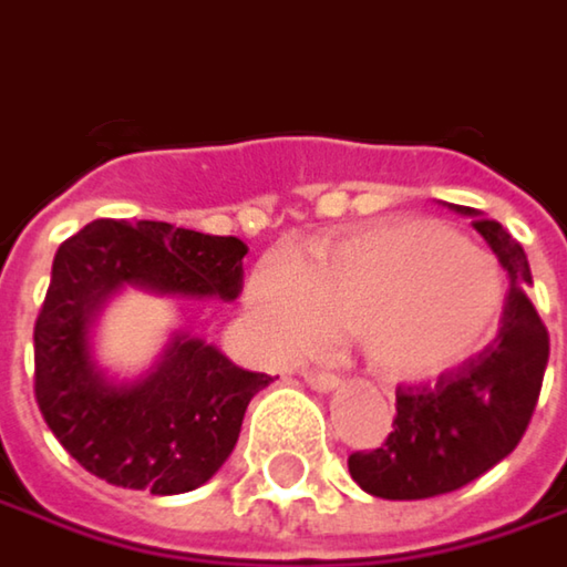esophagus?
Returning a JSON list of instances; mask_svg holds the SVG:
<instances>
[{
  "label": "esophagus",
  "mask_w": 567,
  "mask_h": 567,
  "mask_svg": "<svg viewBox=\"0 0 567 567\" xmlns=\"http://www.w3.org/2000/svg\"><path fill=\"white\" fill-rule=\"evenodd\" d=\"M305 383L318 392H331V389L340 386V377L337 373H328V370H305Z\"/></svg>",
  "instance_id": "obj_1"
}]
</instances>
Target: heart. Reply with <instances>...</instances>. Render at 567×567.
Segmentation results:
<instances>
[{"label":"heart","mask_w":567,"mask_h":567,"mask_svg":"<svg viewBox=\"0 0 567 567\" xmlns=\"http://www.w3.org/2000/svg\"><path fill=\"white\" fill-rule=\"evenodd\" d=\"M246 308L269 350L298 357L357 334L389 383H425L477 357L506 308L496 259L437 220L399 217L256 266Z\"/></svg>","instance_id":"b5f03b06"}]
</instances>
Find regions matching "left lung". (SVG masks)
Returning <instances> with one entry per match:
<instances>
[{
    "label": "left lung",
    "instance_id": "obj_1",
    "mask_svg": "<svg viewBox=\"0 0 567 567\" xmlns=\"http://www.w3.org/2000/svg\"><path fill=\"white\" fill-rule=\"evenodd\" d=\"M471 217L509 276L503 328L487 350L425 386H399L392 432L377 451L350 454V477L370 496L429 499L467 487L499 464L526 435L548 363V331L526 288L533 285L523 246L474 207Z\"/></svg>",
    "mask_w": 567,
    "mask_h": 567
}]
</instances>
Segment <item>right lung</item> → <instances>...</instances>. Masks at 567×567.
Masks as SVG:
<instances>
[{
    "mask_svg": "<svg viewBox=\"0 0 567 567\" xmlns=\"http://www.w3.org/2000/svg\"><path fill=\"white\" fill-rule=\"evenodd\" d=\"M246 243L158 220H93L61 243L34 321V399L64 451L113 487L175 496L207 484L236 447L249 399L272 383L224 350L175 334L138 380H113L93 324L126 285L233 301Z\"/></svg>",
    "mask_w": 567,
    "mask_h": 567,
    "instance_id": "right-lung-1",
    "label": "right lung"
}]
</instances>
